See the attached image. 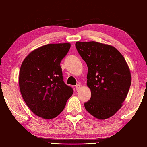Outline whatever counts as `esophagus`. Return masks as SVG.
<instances>
[{"label":"esophagus","instance_id":"obj_1","mask_svg":"<svg viewBox=\"0 0 147 147\" xmlns=\"http://www.w3.org/2000/svg\"><path fill=\"white\" fill-rule=\"evenodd\" d=\"M80 88H81V86H80V84H77V85L76 86V89L77 91H79V90H80Z\"/></svg>","mask_w":147,"mask_h":147}]
</instances>
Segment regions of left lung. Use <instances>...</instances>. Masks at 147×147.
I'll list each match as a JSON object with an SVG mask.
<instances>
[{"instance_id": "obj_1", "label": "left lung", "mask_w": 147, "mask_h": 147, "mask_svg": "<svg viewBox=\"0 0 147 147\" xmlns=\"http://www.w3.org/2000/svg\"><path fill=\"white\" fill-rule=\"evenodd\" d=\"M76 47L88 69L91 98L84 104L86 110L98 119L111 117L122 107L131 85L125 59L113 46L96 41H78Z\"/></svg>"}]
</instances>
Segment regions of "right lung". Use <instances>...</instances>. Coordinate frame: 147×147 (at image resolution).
Segmentation results:
<instances>
[{"label": "right lung", "instance_id": "1", "mask_svg": "<svg viewBox=\"0 0 147 147\" xmlns=\"http://www.w3.org/2000/svg\"><path fill=\"white\" fill-rule=\"evenodd\" d=\"M70 43H51L31 52L22 63L19 88L24 101L34 114L52 119L63 111L73 88L63 82L60 63Z\"/></svg>", "mask_w": 147, "mask_h": 147}]
</instances>
